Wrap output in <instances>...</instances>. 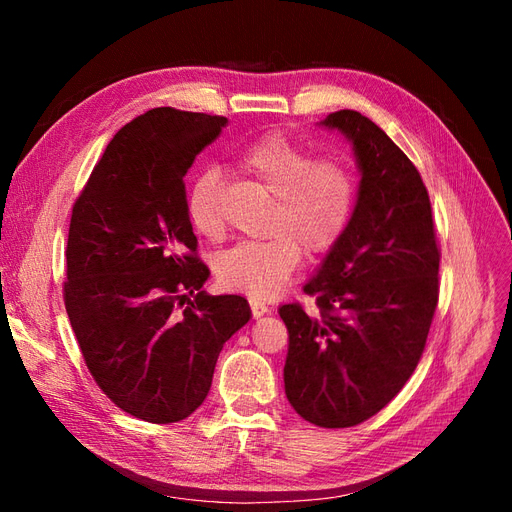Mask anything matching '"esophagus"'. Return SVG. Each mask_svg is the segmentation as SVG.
<instances>
[{"label": "esophagus", "instance_id": "34e87169", "mask_svg": "<svg viewBox=\"0 0 512 512\" xmlns=\"http://www.w3.org/2000/svg\"><path fill=\"white\" fill-rule=\"evenodd\" d=\"M250 307H252V316L254 318H260V316H265L269 312V305L265 301L254 299V297L250 299Z\"/></svg>", "mask_w": 512, "mask_h": 512}]
</instances>
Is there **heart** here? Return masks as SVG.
<instances>
[{"mask_svg":"<svg viewBox=\"0 0 512 512\" xmlns=\"http://www.w3.org/2000/svg\"><path fill=\"white\" fill-rule=\"evenodd\" d=\"M239 164L273 196L271 235L228 247L215 258V275L230 290L273 297L301 265L303 250L320 256L342 241L356 205V181L344 162L316 158L277 132L247 147ZM220 183L215 170H205L185 198L192 226L205 237L222 230Z\"/></svg>","mask_w":512,"mask_h":512,"instance_id":"1","label":"heart"}]
</instances>
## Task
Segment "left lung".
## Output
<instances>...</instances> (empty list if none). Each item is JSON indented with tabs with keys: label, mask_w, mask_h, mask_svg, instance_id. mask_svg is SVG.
<instances>
[{
	"label": "left lung",
	"mask_w": 512,
	"mask_h": 512,
	"mask_svg": "<svg viewBox=\"0 0 512 512\" xmlns=\"http://www.w3.org/2000/svg\"><path fill=\"white\" fill-rule=\"evenodd\" d=\"M320 126L352 143L361 181L350 226L303 290L280 307L288 329L290 406L318 427H352L378 414L421 361L438 305L440 250L416 166L374 121L337 111Z\"/></svg>",
	"instance_id": "obj_1"
}]
</instances>
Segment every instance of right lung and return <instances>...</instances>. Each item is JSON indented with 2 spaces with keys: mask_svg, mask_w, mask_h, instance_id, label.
Wrapping results in <instances>:
<instances>
[{
  "mask_svg": "<svg viewBox=\"0 0 512 512\" xmlns=\"http://www.w3.org/2000/svg\"><path fill=\"white\" fill-rule=\"evenodd\" d=\"M226 123L151 108L113 136L72 207V331L104 395L147 423L183 421L203 404L224 344L252 318L239 294L200 290L209 269L185 207L183 177Z\"/></svg>",
  "mask_w": 512,
  "mask_h": 512,
  "instance_id": "add662e5",
  "label": "right lung"
}]
</instances>
